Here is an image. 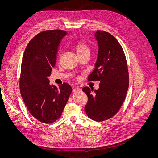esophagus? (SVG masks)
I'll use <instances>...</instances> for the list:
<instances>
[{
  "instance_id": "1",
  "label": "esophagus",
  "mask_w": 158,
  "mask_h": 158,
  "mask_svg": "<svg viewBox=\"0 0 158 158\" xmlns=\"http://www.w3.org/2000/svg\"><path fill=\"white\" fill-rule=\"evenodd\" d=\"M80 91H81V89L77 87V88H75L73 89V92H80Z\"/></svg>"
}]
</instances>
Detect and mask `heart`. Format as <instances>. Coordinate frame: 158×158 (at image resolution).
<instances>
[{"mask_svg":"<svg viewBox=\"0 0 158 158\" xmlns=\"http://www.w3.org/2000/svg\"><path fill=\"white\" fill-rule=\"evenodd\" d=\"M76 48V51L77 54V55H80L83 53H85L86 52H89V47L83 42L81 41H79L75 46Z\"/></svg>","mask_w":158,"mask_h":158,"instance_id":"obj_1","label":"heart"}]
</instances>
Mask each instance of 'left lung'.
I'll list each match as a JSON object with an SVG mask.
<instances>
[{"instance_id": "left-lung-1", "label": "left lung", "mask_w": 158, "mask_h": 158, "mask_svg": "<svg viewBox=\"0 0 158 158\" xmlns=\"http://www.w3.org/2000/svg\"><path fill=\"white\" fill-rule=\"evenodd\" d=\"M98 54L95 69L88 81H99V88L94 91L82 88L88 96L85 110L88 117L97 122L114 116L122 106L129 88L127 64L123 49L117 40L109 32L97 31Z\"/></svg>"}]
</instances>
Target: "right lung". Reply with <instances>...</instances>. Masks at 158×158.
I'll return each mask as SVG.
<instances>
[{
	"instance_id": "1",
	"label": "right lung",
	"mask_w": 158,
	"mask_h": 158,
	"mask_svg": "<svg viewBox=\"0 0 158 158\" xmlns=\"http://www.w3.org/2000/svg\"><path fill=\"white\" fill-rule=\"evenodd\" d=\"M66 35L62 30L39 33L29 41L22 58V97L32 117L45 123L60 117L72 92L69 84L64 82L57 87L49 84L48 78L56 64L61 41Z\"/></svg>"
}]
</instances>
